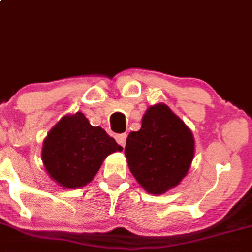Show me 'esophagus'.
I'll list each match as a JSON object with an SVG mask.
<instances>
[{
  "instance_id": "esophagus-1",
  "label": "esophagus",
  "mask_w": 252,
  "mask_h": 252,
  "mask_svg": "<svg viewBox=\"0 0 252 252\" xmlns=\"http://www.w3.org/2000/svg\"><path fill=\"white\" fill-rule=\"evenodd\" d=\"M126 138H127L126 133H121V134L115 135V140H117L119 145H121L123 148L126 145Z\"/></svg>"
}]
</instances>
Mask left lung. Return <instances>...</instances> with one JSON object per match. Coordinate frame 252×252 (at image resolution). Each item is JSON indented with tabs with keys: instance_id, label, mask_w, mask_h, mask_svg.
Segmentation results:
<instances>
[{
	"instance_id": "1",
	"label": "left lung",
	"mask_w": 252,
	"mask_h": 252,
	"mask_svg": "<svg viewBox=\"0 0 252 252\" xmlns=\"http://www.w3.org/2000/svg\"><path fill=\"white\" fill-rule=\"evenodd\" d=\"M129 170L150 194H162L187 175L194 157L191 131L166 104L150 107L141 128L127 137Z\"/></svg>"
}]
</instances>
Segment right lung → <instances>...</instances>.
<instances>
[{"label": "right lung", "instance_id": "add662e5", "mask_svg": "<svg viewBox=\"0 0 252 252\" xmlns=\"http://www.w3.org/2000/svg\"><path fill=\"white\" fill-rule=\"evenodd\" d=\"M123 148L103 128L89 124L83 113L66 115L53 127L42 145V162L53 180L65 188L90 182L109 154Z\"/></svg>", "mask_w": 252, "mask_h": 252}]
</instances>
